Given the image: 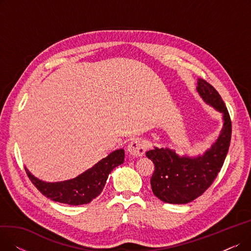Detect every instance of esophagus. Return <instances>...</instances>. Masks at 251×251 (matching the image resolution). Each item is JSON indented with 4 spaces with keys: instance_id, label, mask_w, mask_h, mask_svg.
I'll use <instances>...</instances> for the list:
<instances>
[{
    "instance_id": "1",
    "label": "esophagus",
    "mask_w": 251,
    "mask_h": 251,
    "mask_svg": "<svg viewBox=\"0 0 251 251\" xmlns=\"http://www.w3.org/2000/svg\"><path fill=\"white\" fill-rule=\"evenodd\" d=\"M146 146L139 139L132 140L127 147V152L131 156H142L144 152H146Z\"/></svg>"
}]
</instances>
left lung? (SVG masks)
<instances>
[{"mask_svg":"<svg viewBox=\"0 0 251 251\" xmlns=\"http://www.w3.org/2000/svg\"><path fill=\"white\" fill-rule=\"evenodd\" d=\"M196 90L203 101L223 115V127L217 140L203 154L179 155L169 148H153L146 155L154 165L151 179L153 194L164 202L185 204L201 196L214 182L227 156L232 124L219 92L203 79H197Z\"/></svg>","mask_w":251,"mask_h":251,"instance_id":"8db88e82","label":"left lung"}]
</instances>
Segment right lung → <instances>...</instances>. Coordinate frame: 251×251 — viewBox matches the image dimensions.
Wrapping results in <instances>:
<instances>
[{
	"instance_id": "right-lung-1",
	"label": "right lung",
	"mask_w": 251,
	"mask_h": 251,
	"mask_svg": "<svg viewBox=\"0 0 251 251\" xmlns=\"http://www.w3.org/2000/svg\"><path fill=\"white\" fill-rule=\"evenodd\" d=\"M124 157L123 149L116 150L82 174L60 182L39 180L26 167L25 171L34 186L48 199L70 205H80L89 203L100 194L109 174L113 169L124 163Z\"/></svg>"
}]
</instances>
